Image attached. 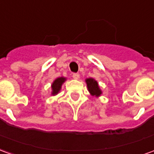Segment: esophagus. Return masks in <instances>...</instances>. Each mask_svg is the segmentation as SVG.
I'll return each mask as SVG.
<instances>
[{"label": "esophagus", "mask_w": 154, "mask_h": 154, "mask_svg": "<svg viewBox=\"0 0 154 154\" xmlns=\"http://www.w3.org/2000/svg\"><path fill=\"white\" fill-rule=\"evenodd\" d=\"M72 77H73L74 79H76V80H77L79 77H80V75H79V73H73L72 74Z\"/></svg>", "instance_id": "1"}]
</instances>
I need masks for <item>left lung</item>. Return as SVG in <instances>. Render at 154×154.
<instances>
[{
    "instance_id": "1",
    "label": "left lung",
    "mask_w": 154,
    "mask_h": 154,
    "mask_svg": "<svg viewBox=\"0 0 154 154\" xmlns=\"http://www.w3.org/2000/svg\"><path fill=\"white\" fill-rule=\"evenodd\" d=\"M86 83L88 86V89L91 95L95 96V97H99L102 94V91L100 89L97 82L93 79V78H87L86 79Z\"/></svg>"
}]
</instances>
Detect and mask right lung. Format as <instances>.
Listing matches in <instances>:
<instances>
[{"mask_svg":"<svg viewBox=\"0 0 154 154\" xmlns=\"http://www.w3.org/2000/svg\"><path fill=\"white\" fill-rule=\"evenodd\" d=\"M66 81V78L65 77H58V78H57L56 80L52 82V84H51V95H57L59 92H60V90H61V88H62V85L63 84V82Z\"/></svg>","mask_w":154,"mask_h":154,"instance_id":"right-lung-1","label":"right lung"}]
</instances>
